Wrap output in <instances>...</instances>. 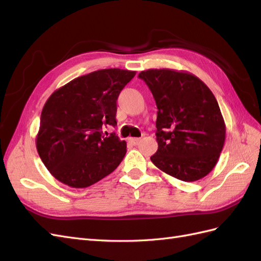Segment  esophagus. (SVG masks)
Listing matches in <instances>:
<instances>
[{
  "mask_svg": "<svg viewBox=\"0 0 261 261\" xmlns=\"http://www.w3.org/2000/svg\"><path fill=\"white\" fill-rule=\"evenodd\" d=\"M128 141H129L132 145L136 146V145H138L140 143V138H128Z\"/></svg>",
  "mask_w": 261,
  "mask_h": 261,
  "instance_id": "obj_1",
  "label": "esophagus"
}]
</instances>
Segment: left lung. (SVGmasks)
Returning a JSON list of instances; mask_svg holds the SVG:
<instances>
[{
  "label": "left lung",
  "instance_id": "obj_1",
  "mask_svg": "<svg viewBox=\"0 0 261 261\" xmlns=\"http://www.w3.org/2000/svg\"><path fill=\"white\" fill-rule=\"evenodd\" d=\"M138 77L158 109V150L150 160L184 181L208 175L225 141L224 120L211 90L195 75L174 69H147Z\"/></svg>",
  "mask_w": 261,
  "mask_h": 261
}]
</instances>
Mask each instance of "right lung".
<instances>
[{
	"instance_id": "right-lung-1",
	"label": "right lung",
	"mask_w": 261,
	"mask_h": 261,
	"mask_svg": "<svg viewBox=\"0 0 261 261\" xmlns=\"http://www.w3.org/2000/svg\"><path fill=\"white\" fill-rule=\"evenodd\" d=\"M136 72L100 69L70 81L46 100L36 147L45 168L63 184L85 188L112 173L126 141L102 126L116 125V100Z\"/></svg>"
}]
</instances>
